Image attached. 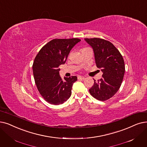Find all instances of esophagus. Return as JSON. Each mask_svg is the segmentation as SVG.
<instances>
[{
  "label": "esophagus",
  "instance_id": "34e87169",
  "mask_svg": "<svg viewBox=\"0 0 147 147\" xmlns=\"http://www.w3.org/2000/svg\"><path fill=\"white\" fill-rule=\"evenodd\" d=\"M78 79L79 80H84L85 79V77H84V76H79L78 77Z\"/></svg>",
  "mask_w": 147,
  "mask_h": 147
}]
</instances>
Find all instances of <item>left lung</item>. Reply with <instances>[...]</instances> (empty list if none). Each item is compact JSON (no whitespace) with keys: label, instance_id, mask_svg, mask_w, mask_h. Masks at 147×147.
Segmentation results:
<instances>
[{"label":"left lung","instance_id":"obj_1","mask_svg":"<svg viewBox=\"0 0 147 147\" xmlns=\"http://www.w3.org/2000/svg\"><path fill=\"white\" fill-rule=\"evenodd\" d=\"M93 49L97 67L103 72L102 78L89 89L92 97L100 101L109 99L117 93L125 73L124 61L113 44L98 38H85Z\"/></svg>","mask_w":147,"mask_h":147}]
</instances>
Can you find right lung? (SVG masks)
Listing matches in <instances>:
<instances>
[{"instance_id":"obj_1","label":"right lung","mask_w":147,"mask_h":147,"mask_svg":"<svg viewBox=\"0 0 147 147\" xmlns=\"http://www.w3.org/2000/svg\"><path fill=\"white\" fill-rule=\"evenodd\" d=\"M80 41L79 38L52 40L36 56L32 65L35 82L41 96L48 103L61 105L71 96L73 85L78 78L71 76L62 80L59 66L64 64L70 50Z\"/></svg>"}]
</instances>
